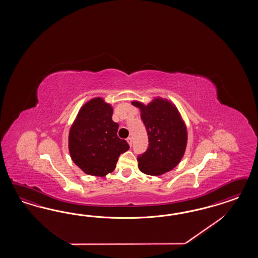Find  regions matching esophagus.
Here are the masks:
<instances>
[{
    "label": "esophagus",
    "mask_w": 258,
    "mask_h": 258,
    "mask_svg": "<svg viewBox=\"0 0 258 258\" xmlns=\"http://www.w3.org/2000/svg\"><path fill=\"white\" fill-rule=\"evenodd\" d=\"M126 142H127L128 145L132 147V145H133V138H132V137H127V138H126Z\"/></svg>",
    "instance_id": "obj_1"
}]
</instances>
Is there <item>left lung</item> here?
<instances>
[{
	"label": "left lung",
	"mask_w": 258,
	"mask_h": 258,
	"mask_svg": "<svg viewBox=\"0 0 258 258\" xmlns=\"http://www.w3.org/2000/svg\"><path fill=\"white\" fill-rule=\"evenodd\" d=\"M140 109L149 135V147L138 155L141 172L159 176L176 167L183 157L187 143V131L178 109L171 102L155 98L147 106L141 102H132Z\"/></svg>",
	"instance_id": "obj_1"
}]
</instances>
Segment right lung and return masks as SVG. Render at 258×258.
I'll return each instance as SVG.
<instances>
[{
  "label": "right lung",
  "instance_id": "right-lung-1",
  "mask_svg": "<svg viewBox=\"0 0 258 258\" xmlns=\"http://www.w3.org/2000/svg\"><path fill=\"white\" fill-rule=\"evenodd\" d=\"M113 109L96 97L78 111L69 133V151L73 162L88 175L104 177L113 171L120 154L130 149L117 136Z\"/></svg>",
  "mask_w": 258,
  "mask_h": 258
}]
</instances>
